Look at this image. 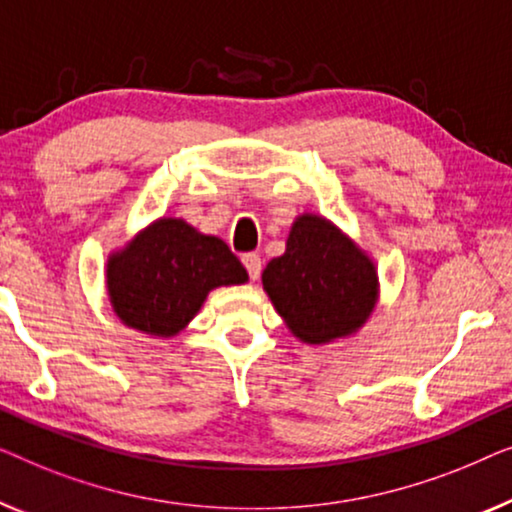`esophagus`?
I'll return each instance as SVG.
<instances>
[{
  "label": "esophagus",
  "mask_w": 512,
  "mask_h": 512,
  "mask_svg": "<svg viewBox=\"0 0 512 512\" xmlns=\"http://www.w3.org/2000/svg\"><path fill=\"white\" fill-rule=\"evenodd\" d=\"M241 262H243V266H246L250 280H257L259 273H262V257H259L257 253H246L241 257Z\"/></svg>",
  "instance_id": "34e87169"
}]
</instances>
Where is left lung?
I'll use <instances>...</instances> for the list:
<instances>
[{
	"mask_svg": "<svg viewBox=\"0 0 512 512\" xmlns=\"http://www.w3.org/2000/svg\"><path fill=\"white\" fill-rule=\"evenodd\" d=\"M262 285L292 336L308 345L357 334L380 290L373 259L315 213H301L292 222L285 253L266 264Z\"/></svg>",
	"mask_w": 512,
	"mask_h": 512,
	"instance_id": "8db88e82",
	"label": "left lung"
}]
</instances>
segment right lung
<instances>
[{
  "instance_id": "add662e5",
  "label": "right lung",
  "mask_w": 512,
  "mask_h": 512,
  "mask_svg": "<svg viewBox=\"0 0 512 512\" xmlns=\"http://www.w3.org/2000/svg\"><path fill=\"white\" fill-rule=\"evenodd\" d=\"M248 283L227 243L183 218H157L106 262L113 313L129 329L171 338L190 325L208 292Z\"/></svg>"
}]
</instances>
